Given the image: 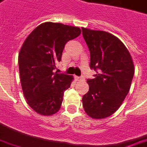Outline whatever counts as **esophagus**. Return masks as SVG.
<instances>
[{
	"label": "esophagus",
	"mask_w": 147,
	"mask_h": 147,
	"mask_svg": "<svg viewBox=\"0 0 147 147\" xmlns=\"http://www.w3.org/2000/svg\"><path fill=\"white\" fill-rule=\"evenodd\" d=\"M76 79L77 81H82L84 80L85 78H84L83 76H80V77H78V76H76Z\"/></svg>",
	"instance_id": "1"
}]
</instances>
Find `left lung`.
Here are the masks:
<instances>
[{
    "label": "left lung",
    "instance_id": "left-lung-1",
    "mask_svg": "<svg viewBox=\"0 0 147 147\" xmlns=\"http://www.w3.org/2000/svg\"><path fill=\"white\" fill-rule=\"evenodd\" d=\"M82 35L90 51V68L98 70L88 79L89 89L82 97L86 113L95 119L116 112L130 88L134 64L125 45L113 34L82 28Z\"/></svg>",
    "mask_w": 147,
    "mask_h": 147
}]
</instances>
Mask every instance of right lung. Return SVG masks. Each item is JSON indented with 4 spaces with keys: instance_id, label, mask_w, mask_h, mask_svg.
<instances>
[{
    "instance_id": "obj_1",
    "label": "right lung",
    "mask_w": 147,
    "mask_h": 147,
    "mask_svg": "<svg viewBox=\"0 0 147 147\" xmlns=\"http://www.w3.org/2000/svg\"><path fill=\"white\" fill-rule=\"evenodd\" d=\"M81 34V29L61 23L45 22L27 37L18 55L21 87L30 107L42 116L60 109L64 92L73 76L54 72L65 44Z\"/></svg>"
}]
</instances>
